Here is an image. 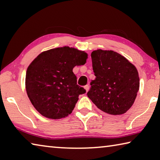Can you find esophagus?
<instances>
[{"instance_id":"1","label":"esophagus","mask_w":160,"mask_h":160,"mask_svg":"<svg viewBox=\"0 0 160 160\" xmlns=\"http://www.w3.org/2000/svg\"><path fill=\"white\" fill-rule=\"evenodd\" d=\"M85 88V90H86V92H88V90H90V86H89V85H87L85 86V88Z\"/></svg>"}]
</instances>
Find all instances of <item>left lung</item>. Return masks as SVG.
I'll return each mask as SVG.
<instances>
[{"label":"left lung","mask_w":160,"mask_h":160,"mask_svg":"<svg viewBox=\"0 0 160 160\" xmlns=\"http://www.w3.org/2000/svg\"><path fill=\"white\" fill-rule=\"evenodd\" d=\"M91 58L96 78L91 82L88 97L107 114L125 113L132 106L139 90L137 68L124 56L112 50H94Z\"/></svg>","instance_id":"8db88e82"}]
</instances>
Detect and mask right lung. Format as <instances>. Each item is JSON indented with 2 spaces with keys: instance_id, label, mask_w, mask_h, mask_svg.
I'll return each mask as SVG.
<instances>
[{
  "instance_id": "right-lung-1",
  "label": "right lung",
  "mask_w": 160,
  "mask_h": 160,
  "mask_svg": "<svg viewBox=\"0 0 160 160\" xmlns=\"http://www.w3.org/2000/svg\"><path fill=\"white\" fill-rule=\"evenodd\" d=\"M88 56L85 51L63 47L43 51L29 64L25 88L32 104L40 114L61 119L72 113L78 97L85 92L77 85L72 69L85 64Z\"/></svg>"
}]
</instances>
